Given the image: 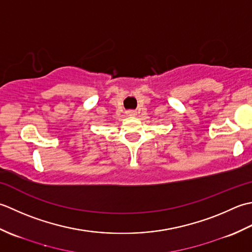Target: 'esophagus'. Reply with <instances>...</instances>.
<instances>
[{
    "label": "esophagus",
    "instance_id": "1",
    "mask_svg": "<svg viewBox=\"0 0 252 252\" xmlns=\"http://www.w3.org/2000/svg\"><path fill=\"white\" fill-rule=\"evenodd\" d=\"M126 115L129 116V117H133V116L137 115V112L133 111V110H128V111L126 112Z\"/></svg>",
    "mask_w": 252,
    "mask_h": 252
}]
</instances>
